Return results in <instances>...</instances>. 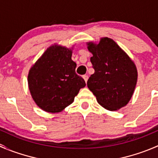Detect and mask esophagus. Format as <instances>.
Masks as SVG:
<instances>
[{"label":"esophagus","mask_w":158,"mask_h":158,"mask_svg":"<svg viewBox=\"0 0 158 158\" xmlns=\"http://www.w3.org/2000/svg\"><path fill=\"white\" fill-rule=\"evenodd\" d=\"M82 78H83V79H84L85 82H86L87 80H88V76H87V75H84V76H82Z\"/></svg>","instance_id":"1"}]
</instances>
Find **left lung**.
Masks as SVG:
<instances>
[{"label":"left lung","mask_w":158,"mask_h":158,"mask_svg":"<svg viewBox=\"0 0 158 158\" xmlns=\"http://www.w3.org/2000/svg\"><path fill=\"white\" fill-rule=\"evenodd\" d=\"M95 73L87 86L97 102L108 110H117L128 103L134 92L137 71L134 62L111 38H101L99 44L88 43Z\"/></svg>","instance_id":"obj_1"}]
</instances>
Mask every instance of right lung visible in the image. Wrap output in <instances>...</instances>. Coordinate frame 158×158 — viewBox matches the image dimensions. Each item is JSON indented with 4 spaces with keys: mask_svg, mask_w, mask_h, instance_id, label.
<instances>
[{
    "mask_svg": "<svg viewBox=\"0 0 158 158\" xmlns=\"http://www.w3.org/2000/svg\"><path fill=\"white\" fill-rule=\"evenodd\" d=\"M72 51L52 45L31 68L27 76L29 90L35 103L48 113H58L74 101L85 80L76 73Z\"/></svg>",
    "mask_w": 158,
    "mask_h": 158,
    "instance_id": "1",
    "label": "right lung"
}]
</instances>
